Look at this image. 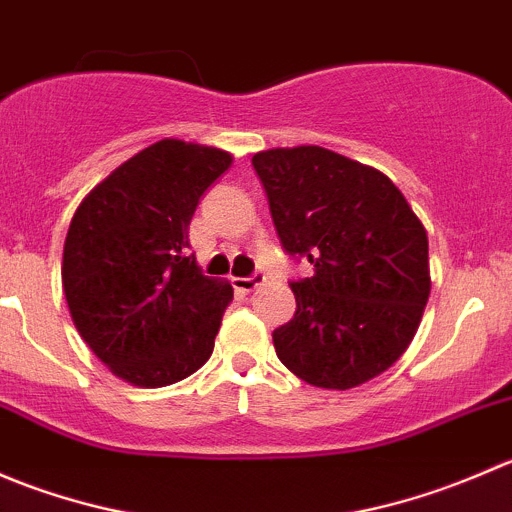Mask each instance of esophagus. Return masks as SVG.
<instances>
[{
  "label": "esophagus",
  "mask_w": 512,
  "mask_h": 512,
  "mask_svg": "<svg viewBox=\"0 0 512 512\" xmlns=\"http://www.w3.org/2000/svg\"><path fill=\"white\" fill-rule=\"evenodd\" d=\"M265 282V275H252V277H235L232 280V285L235 289H242V292H252V289H257Z\"/></svg>",
  "instance_id": "34e87169"
}]
</instances>
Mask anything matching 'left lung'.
Segmentation results:
<instances>
[{
  "label": "left lung",
  "mask_w": 512,
  "mask_h": 512,
  "mask_svg": "<svg viewBox=\"0 0 512 512\" xmlns=\"http://www.w3.org/2000/svg\"><path fill=\"white\" fill-rule=\"evenodd\" d=\"M277 235L314 275L292 282L297 312L272 342L319 389L347 391L409 349L428 294V235L389 175L322 146L252 156Z\"/></svg>",
  "instance_id": "obj_1"
}]
</instances>
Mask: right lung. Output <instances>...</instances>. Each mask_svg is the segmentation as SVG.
<instances>
[{
    "mask_svg": "<svg viewBox=\"0 0 512 512\" xmlns=\"http://www.w3.org/2000/svg\"><path fill=\"white\" fill-rule=\"evenodd\" d=\"M230 165L220 148L163 138L111 170L71 218L61 260L69 314L131 386L183 381L213 354L232 287L188 255V227Z\"/></svg>",
    "mask_w": 512,
    "mask_h": 512,
    "instance_id": "1",
    "label": "right lung"
}]
</instances>
